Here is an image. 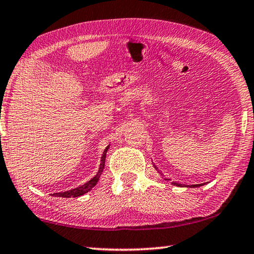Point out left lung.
Segmentation results:
<instances>
[{
  "label": "left lung",
  "instance_id": "left-lung-1",
  "mask_svg": "<svg viewBox=\"0 0 254 254\" xmlns=\"http://www.w3.org/2000/svg\"><path fill=\"white\" fill-rule=\"evenodd\" d=\"M174 185H177V186H182V184H177V183H175ZM199 186H203V184H197V185H190V186H188V187H199Z\"/></svg>",
  "mask_w": 254,
  "mask_h": 254
}]
</instances>
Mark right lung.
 <instances>
[{
	"label": "right lung",
	"mask_w": 254,
	"mask_h": 254,
	"mask_svg": "<svg viewBox=\"0 0 254 254\" xmlns=\"http://www.w3.org/2000/svg\"><path fill=\"white\" fill-rule=\"evenodd\" d=\"M106 148L104 150V152H103V156H102V159H101V166H100V170H98L97 175L95 176V177H93L89 182H87L84 185H81V186L77 187V188H74L71 189V190H67V191H64V192H56V194H54V196H57V197H65V198H68V197H78V196H81L86 194V192L91 190V189L95 186V185L97 184L98 179H100V176L101 174L103 173V169H104V165H105V157H106V151H107Z\"/></svg>",
	"instance_id": "1"
}]
</instances>
